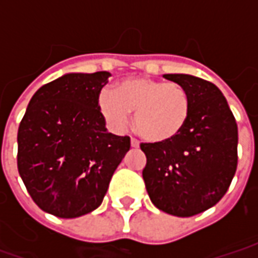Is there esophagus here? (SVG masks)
<instances>
[{"instance_id": "esophagus-1", "label": "esophagus", "mask_w": 258, "mask_h": 258, "mask_svg": "<svg viewBox=\"0 0 258 258\" xmlns=\"http://www.w3.org/2000/svg\"><path fill=\"white\" fill-rule=\"evenodd\" d=\"M131 146L133 148H138L140 146V141L135 140V138H131Z\"/></svg>"}]
</instances>
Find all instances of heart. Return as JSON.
Wrapping results in <instances>:
<instances>
[{"mask_svg": "<svg viewBox=\"0 0 258 258\" xmlns=\"http://www.w3.org/2000/svg\"><path fill=\"white\" fill-rule=\"evenodd\" d=\"M96 106L112 128L124 130L135 112L137 133L149 142L177 138L192 112V98L184 85L149 77H128L117 81L113 91L103 90Z\"/></svg>", "mask_w": 258, "mask_h": 258, "instance_id": "heart-1", "label": "heart"}]
</instances>
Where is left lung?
Segmentation results:
<instances>
[{"mask_svg": "<svg viewBox=\"0 0 258 258\" xmlns=\"http://www.w3.org/2000/svg\"><path fill=\"white\" fill-rule=\"evenodd\" d=\"M192 98L189 121L168 142L141 144L146 190L159 210L192 217L227 194L238 166V125L216 85L189 74H164Z\"/></svg>", "mask_w": 258, "mask_h": 258, "instance_id": "1", "label": "left lung"}]
</instances>
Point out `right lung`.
I'll return each mask as SVG.
<instances>
[{
	"label": "right lung",
	"mask_w": 258,
	"mask_h": 258,
	"mask_svg": "<svg viewBox=\"0 0 258 258\" xmlns=\"http://www.w3.org/2000/svg\"><path fill=\"white\" fill-rule=\"evenodd\" d=\"M110 73H70L33 95L18 130V170L41 210L76 218L99 207L130 137L107 133L96 106Z\"/></svg>",
	"instance_id": "1"
}]
</instances>
